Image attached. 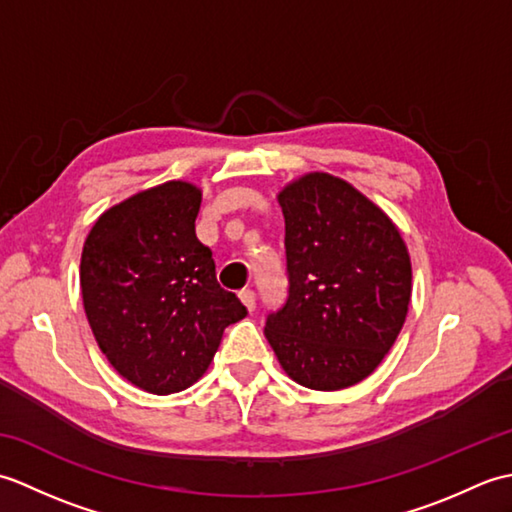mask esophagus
Segmentation results:
<instances>
[{
	"mask_svg": "<svg viewBox=\"0 0 512 512\" xmlns=\"http://www.w3.org/2000/svg\"><path fill=\"white\" fill-rule=\"evenodd\" d=\"M239 299H242V303L246 306V310L248 312H253L255 310V292L253 290H248V288H244V290H239Z\"/></svg>",
	"mask_w": 512,
	"mask_h": 512,
	"instance_id": "1",
	"label": "esophagus"
}]
</instances>
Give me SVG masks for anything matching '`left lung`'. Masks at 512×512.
Returning <instances> with one entry per match:
<instances>
[{
    "instance_id": "1",
    "label": "left lung",
    "mask_w": 512,
    "mask_h": 512,
    "mask_svg": "<svg viewBox=\"0 0 512 512\" xmlns=\"http://www.w3.org/2000/svg\"><path fill=\"white\" fill-rule=\"evenodd\" d=\"M279 206L288 297L266 317V339L299 385H356L383 361L405 323L407 246L376 204L328 173L288 184Z\"/></svg>"
}]
</instances>
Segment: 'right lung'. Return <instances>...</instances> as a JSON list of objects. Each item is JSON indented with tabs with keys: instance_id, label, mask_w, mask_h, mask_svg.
Segmentation results:
<instances>
[{
	"instance_id": "add662e5",
	"label": "right lung",
	"mask_w": 512,
	"mask_h": 512,
	"mask_svg": "<svg viewBox=\"0 0 512 512\" xmlns=\"http://www.w3.org/2000/svg\"><path fill=\"white\" fill-rule=\"evenodd\" d=\"M202 193L171 180L105 211L85 239L81 295L94 339L118 374L149 394L198 380L226 325L246 317L217 284L195 237Z\"/></svg>"
}]
</instances>
